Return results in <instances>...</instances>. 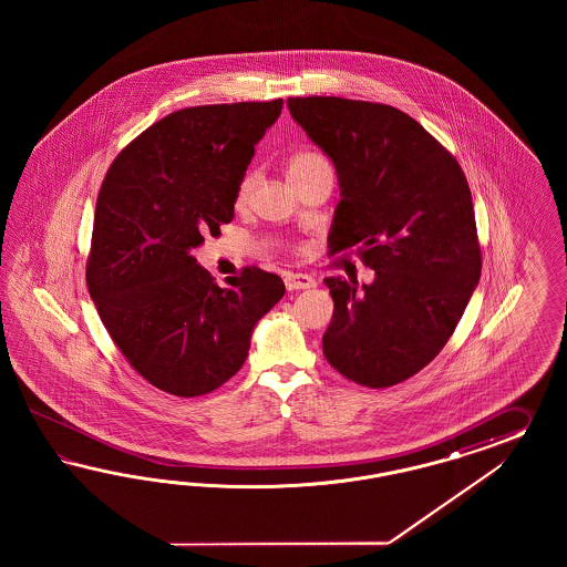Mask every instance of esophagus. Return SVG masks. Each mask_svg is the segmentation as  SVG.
Masks as SVG:
<instances>
[{"mask_svg": "<svg viewBox=\"0 0 567 567\" xmlns=\"http://www.w3.org/2000/svg\"><path fill=\"white\" fill-rule=\"evenodd\" d=\"M285 285H287L289 291H301V289L316 287V280L308 275H287L285 276Z\"/></svg>", "mask_w": 567, "mask_h": 567, "instance_id": "34e87169", "label": "esophagus"}]
</instances>
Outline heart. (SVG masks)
Masks as SVG:
<instances>
[{
	"instance_id": "b5f03b06",
	"label": "heart",
	"mask_w": 567,
	"mask_h": 567,
	"mask_svg": "<svg viewBox=\"0 0 567 567\" xmlns=\"http://www.w3.org/2000/svg\"><path fill=\"white\" fill-rule=\"evenodd\" d=\"M322 164H328L327 159L320 154H313V152H303V154L292 155L289 159V166H287V174L289 178L297 176V174H303V172L313 171ZM256 187V174L249 172L243 181H240L239 190H237V202L243 204L247 202V197L251 195V190Z\"/></svg>"
}]
</instances>
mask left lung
Returning <instances> with one entry per match:
<instances>
[{
    "mask_svg": "<svg viewBox=\"0 0 567 567\" xmlns=\"http://www.w3.org/2000/svg\"><path fill=\"white\" fill-rule=\"evenodd\" d=\"M332 162L341 202L332 254L360 247L370 285L328 276L334 311L322 337L344 378L384 389L439 355L481 280L472 195L455 157L405 112L343 97H289Z\"/></svg>",
    "mask_w": 567,
    "mask_h": 567,
    "instance_id": "left-lung-1",
    "label": "left lung"
}]
</instances>
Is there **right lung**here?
Instances as JSON below:
<instances>
[{
    "mask_svg": "<svg viewBox=\"0 0 567 567\" xmlns=\"http://www.w3.org/2000/svg\"><path fill=\"white\" fill-rule=\"evenodd\" d=\"M282 100L172 112L114 159L95 206L86 285L112 341L176 396L212 393L247 360L285 295L259 268L218 287L193 258L235 216L237 190Z\"/></svg>",
    "mask_w": 567,
    "mask_h": 567,
    "instance_id": "right-lung-1",
    "label": "right lung"
}]
</instances>
